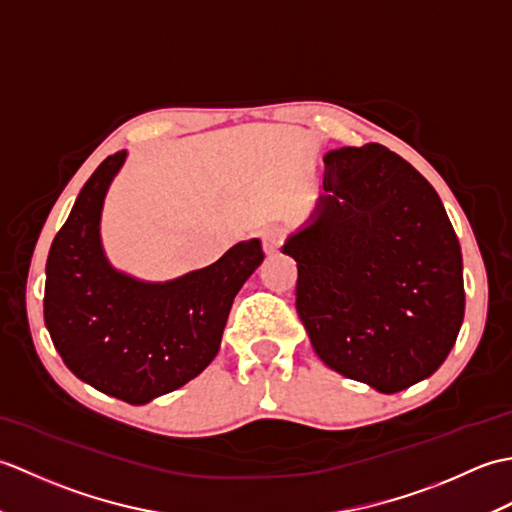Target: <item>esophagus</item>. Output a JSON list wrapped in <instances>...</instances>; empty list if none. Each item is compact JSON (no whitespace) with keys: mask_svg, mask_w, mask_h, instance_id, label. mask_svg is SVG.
Listing matches in <instances>:
<instances>
[{"mask_svg":"<svg viewBox=\"0 0 512 512\" xmlns=\"http://www.w3.org/2000/svg\"><path fill=\"white\" fill-rule=\"evenodd\" d=\"M284 242H286V231H284V228L270 226V228H266V231L262 233V246H264V253H268V255L277 253V250L281 248V244H284Z\"/></svg>","mask_w":512,"mask_h":512,"instance_id":"1","label":"esophagus"}]
</instances>
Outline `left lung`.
Returning <instances> with one entry per match:
<instances>
[{
  "label": "left lung",
  "mask_w": 512,
  "mask_h": 512,
  "mask_svg": "<svg viewBox=\"0 0 512 512\" xmlns=\"http://www.w3.org/2000/svg\"><path fill=\"white\" fill-rule=\"evenodd\" d=\"M314 220L281 248L321 361L396 394L431 376L464 319L462 250L436 189L378 143L325 154Z\"/></svg>",
  "instance_id": "obj_1"
}]
</instances>
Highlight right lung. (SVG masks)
<instances>
[{"label": "right lung", "instance_id": "1", "mask_svg": "<svg viewBox=\"0 0 512 512\" xmlns=\"http://www.w3.org/2000/svg\"><path fill=\"white\" fill-rule=\"evenodd\" d=\"M127 151L85 182L46 262L43 319L63 363L83 383L145 405L198 376L220 350L233 299L264 262L259 239L167 284L136 281L107 264L99 224L107 187Z\"/></svg>", "mask_w": 512, "mask_h": 512}]
</instances>
